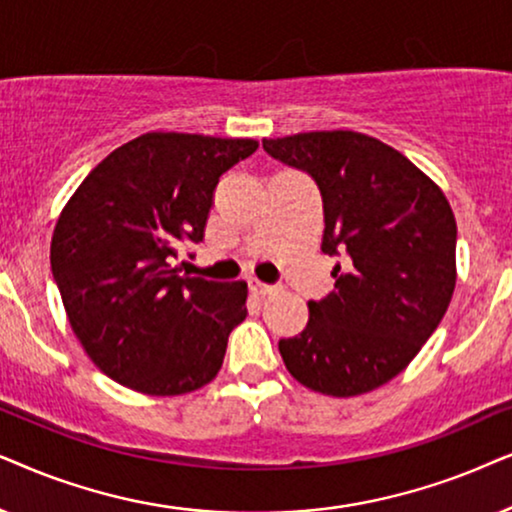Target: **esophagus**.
<instances>
[{"instance_id": "obj_1", "label": "esophagus", "mask_w": 512, "mask_h": 512, "mask_svg": "<svg viewBox=\"0 0 512 512\" xmlns=\"http://www.w3.org/2000/svg\"><path fill=\"white\" fill-rule=\"evenodd\" d=\"M250 290L255 292L257 297H267V295H274V292L278 290V285L262 283V281H250Z\"/></svg>"}]
</instances>
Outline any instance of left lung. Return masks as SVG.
<instances>
[{"mask_svg":"<svg viewBox=\"0 0 512 512\" xmlns=\"http://www.w3.org/2000/svg\"><path fill=\"white\" fill-rule=\"evenodd\" d=\"M313 177L323 196L320 250L342 257L335 290L281 339L283 363L311 391L349 398L400 374L445 316L456 283V222L442 189L370 135L313 131L262 140Z\"/></svg>","mask_w":512,"mask_h":512,"instance_id":"obj_1","label":"left lung"}]
</instances>
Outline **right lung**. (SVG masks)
<instances>
[{"label": "right lung", "instance_id": "add662e5", "mask_svg": "<svg viewBox=\"0 0 512 512\" xmlns=\"http://www.w3.org/2000/svg\"><path fill=\"white\" fill-rule=\"evenodd\" d=\"M255 140L145 133L95 166L51 241V271L88 358L121 386L182 395L220 372L248 316L243 281L180 276L173 257L201 243L222 173Z\"/></svg>", "mask_w": 512, "mask_h": 512}]
</instances>
